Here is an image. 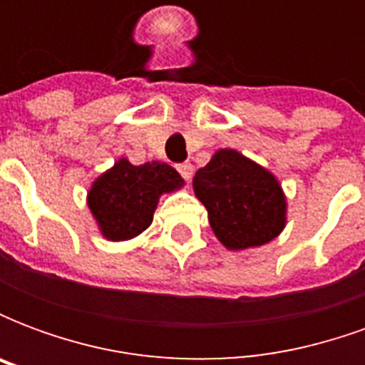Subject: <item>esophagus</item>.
<instances>
[{
	"label": "esophagus",
	"instance_id": "esophagus-1",
	"mask_svg": "<svg viewBox=\"0 0 365 365\" xmlns=\"http://www.w3.org/2000/svg\"><path fill=\"white\" fill-rule=\"evenodd\" d=\"M178 172L182 174L183 180H191V175H193V166H191L190 162H185V164H180V166H178Z\"/></svg>",
	"mask_w": 365,
	"mask_h": 365
}]
</instances>
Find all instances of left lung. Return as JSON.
Segmentation results:
<instances>
[{
    "instance_id": "left-lung-1",
    "label": "left lung",
    "mask_w": 365,
    "mask_h": 365,
    "mask_svg": "<svg viewBox=\"0 0 365 365\" xmlns=\"http://www.w3.org/2000/svg\"><path fill=\"white\" fill-rule=\"evenodd\" d=\"M215 237L227 250L264 246L287 225V197L279 180L235 148H219L193 178Z\"/></svg>"
}]
</instances>
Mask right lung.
Masks as SVG:
<instances>
[{"label": "right lung", "mask_w": 365, "mask_h": 365, "mask_svg": "<svg viewBox=\"0 0 365 365\" xmlns=\"http://www.w3.org/2000/svg\"><path fill=\"white\" fill-rule=\"evenodd\" d=\"M183 185L182 175L166 162L152 160L133 166L127 158H119L93 180L88 207L101 237L123 242L148 229L160 197Z\"/></svg>", "instance_id": "1"}]
</instances>
